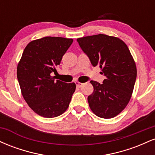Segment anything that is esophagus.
I'll return each instance as SVG.
<instances>
[{
    "label": "esophagus",
    "mask_w": 155,
    "mask_h": 155,
    "mask_svg": "<svg viewBox=\"0 0 155 155\" xmlns=\"http://www.w3.org/2000/svg\"><path fill=\"white\" fill-rule=\"evenodd\" d=\"M76 87H81L83 85V84L81 82H79V81H76Z\"/></svg>",
    "instance_id": "obj_1"
}]
</instances>
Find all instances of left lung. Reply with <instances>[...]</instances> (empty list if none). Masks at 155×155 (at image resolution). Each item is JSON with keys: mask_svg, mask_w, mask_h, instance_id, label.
<instances>
[{"mask_svg": "<svg viewBox=\"0 0 155 155\" xmlns=\"http://www.w3.org/2000/svg\"><path fill=\"white\" fill-rule=\"evenodd\" d=\"M80 47L92 66H99L106 76L103 84L90 82L94 91L88 96L90 108L96 116L113 118L123 111L132 95L137 70L125 43L104 34L77 38Z\"/></svg>", "mask_w": 155, "mask_h": 155, "instance_id": "left-lung-1", "label": "left lung"}]
</instances>
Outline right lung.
<instances>
[{"instance_id": "add662e5", "label": "right lung", "mask_w": 155, "mask_h": 155, "mask_svg": "<svg viewBox=\"0 0 155 155\" xmlns=\"http://www.w3.org/2000/svg\"><path fill=\"white\" fill-rule=\"evenodd\" d=\"M73 39L44 37L30 42L17 65V79L25 101L33 111L46 118L61 115L68 108L75 83L55 80L63 56Z\"/></svg>"}]
</instances>
